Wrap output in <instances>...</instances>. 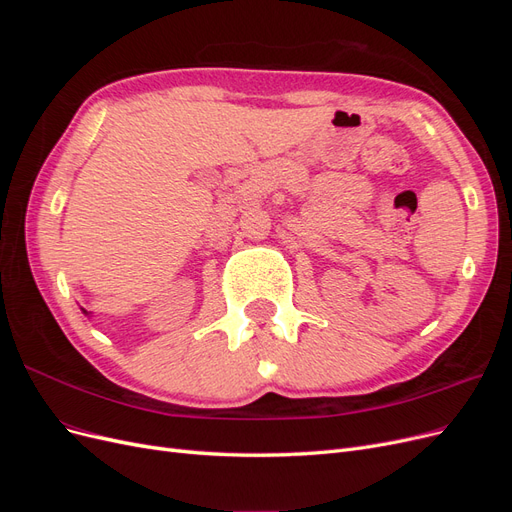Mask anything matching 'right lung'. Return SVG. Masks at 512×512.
<instances>
[{
  "mask_svg": "<svg viewBox=\"0 0 512 512\" xmlns=\"http://www.w3.org/2000/svg\"><path fill=\"white\" fill-rule=\"evenodd\" d=\"M85 314H87V312H85Z\"/></svg>",
  "mask_w": 512,
  "mask_h": 512,
  "instance_id": "obj_1",
  "label": "right lung"
}]
</instances>
